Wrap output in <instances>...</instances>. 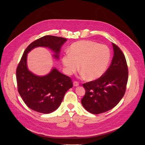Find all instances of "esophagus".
Returning <instances> with one entry per match:
<instances>
[{
  "label": "esophagus",
  "mask_w": 145,
  "mask_h": 145,
  "mask_svg": "<svg viewBox=\"0 0 145 145\" xmlns=\"http://www.w3.org/2000/svg\"><path fill=\"white\" fill-rule=\"evenodd\" d=\"M73 85L74 87H77V86H79V84L78 83V82H77V81H74V82H73Z\"/></svg>",
  "instance_id": "1"
}]
</instances>
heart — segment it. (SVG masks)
Returning a JSON list of instances; mask_svg holds the SVG:
<instances>
[{
	"label": "heart",
	"instance_id": "obj_1",
	"mask_svg": "<svg viewBox=\"0 0 145 145\" xmlns=\"http://www.w3.org/2000/svg\"><path fill=\"white\" fill-rule=\"evenodd\" d=\"M110 58L111 52L106 45L81 40L72 44L69 52L65 53L61 60L67 74L76 72L80 64L81 76H87L88 80H95L105 74Z\"/></svg>",
	"mask_w": 145,
	"mask_h": 145
}]
</instances>
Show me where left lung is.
Wrapping results in <instances>:
<instances>
[{
  "mask_svg": "<svg viewBox=\"0 0 145 145\" xmlns=\"http://www.w3.org/2000/svg\"><path fill=\"white\" fill-rule=\"evenodd\" d=\"M114 57L111 64L99 78L83 84L86 94L81 104L89 112L99 114L115 107L125 95L128 80L126 60L121 50L112 43Z\"/></svg>",
  "mask_w": 145,
  "mask_h": 145,
  "instance_id": "1",
  "label": "left lung"
}]
</instances>
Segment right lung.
<instances>
[{"label": "right lung", "instance_id": "obj_1", "mask_svg": "<svg viewBox=\"0 0 145 145\" xmlns=\"http://www.w3.org/2000/svg\"><path fill=\"white\" fill-rule=\"evenodd\" d=\"M67 39L46 35L30 44L24 52L16 69L18 90L25 104L30 109L42 114H50L60 106L67 91L72 88L71 79L53 67L45 76H38L27 67V54L38 47L47 48L59 59L61 48Z\"/></svg>", "mask_w": 145, "mask_h": 145}]
</instances>
